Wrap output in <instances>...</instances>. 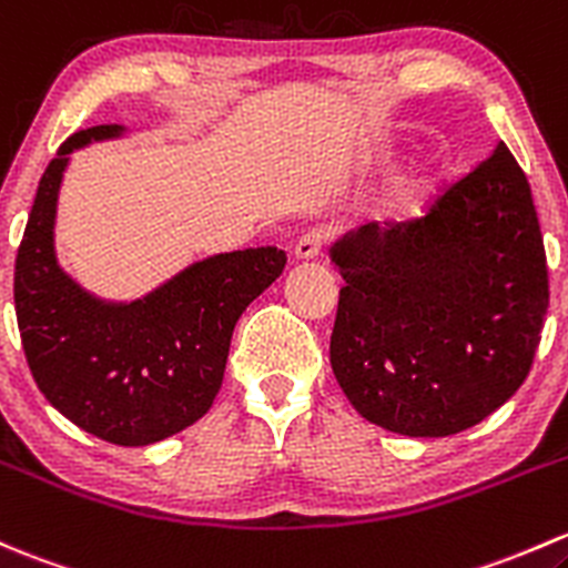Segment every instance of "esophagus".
<instances>
[{
  "instance_id": "obj_1",
  "label": "esophagus",
  "mask_w": 568,
  "mask_h": 568,
  "mask_svg": "<svg viewBox=\"0 0 568 568\" xmlns=\"http://www.w3.org/2000/svg\"><path fill=\"white\" fill-rule=\"evenodd\" d=\"M324 239H326V234L324 231H307V234H304L300 242H296V247H294V255L300 261H310V258H315V255L321 253V247H324Z\"/></svg>"
}]
</instances>
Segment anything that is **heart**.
Listing matches in <instances>:
<instances>
[{
    "instance_id": "b5f03b06",
    "label": "heart",
    "mask_w": 568,
    "mask_h": 568,
    "mask_svg": "<svg viewBox=\"0 0 568 568\" xmlns=\"http://www.w3.org/2000/svg\"><path fill=\"white\" fill-rule=\"evenodd\" d=\"M416 190H419V182H416V179H408V182H405L403 187H399V199L410 201L416 195Z\"/></svg>"
}]
</instances>
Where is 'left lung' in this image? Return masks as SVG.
<instances>
[{
  "mask_svg": "<svg viewBox=\"0 0 568 568\" xmlns=\"http://www.w3.org/2000/svg\"><path fill=\"white\" fill-rule=\"evenodd\" d=\"M329 258L345 280L329 359L364 419L446 438L520 389L550 288L530 184L506 143L422 220L348 231Z\"/></svg>",
  "mask_w": 568,
  "mask_h": 568,
  "instance_id": "1",
  "label": "left lung"
}]
</instances>
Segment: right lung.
<instances>
[{
	"mask_svg": "<svg viewBox=\"0 0 568 568\" xmlns=\"http://www.w3.org/2000/svg\"><path fill=\"white\" fill-rule=\"evenodd\" d=\"M128 133L98 124L59 146L18 247L13 294L23 354L48 403L94 438L146 446L212 408L236 321L283 274L285 253L266 244L209 255L133 302L89 294L57 258L59 187L75 149Z\"/></svg>",
	"mask_w": 568,
	"mask_h": 568,
	"instance_id": "right-lung-1",
	"label": "right lung"
}]
</instances>
